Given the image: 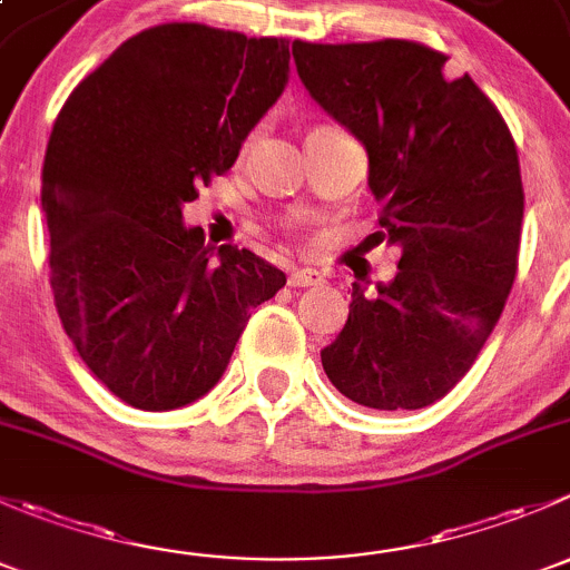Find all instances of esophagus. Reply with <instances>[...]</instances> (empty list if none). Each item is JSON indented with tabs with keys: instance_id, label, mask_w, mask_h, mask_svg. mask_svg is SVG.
<instances>
[{
	"instance_id": "1",
	"label": "esophagus",
	"mask_w": 570,
	"mask_h": 570,
	"mask_svg": "<svg viewBox=\"0 0 570 570\" xmlns=\"http://www.w3.org/2000/svg\"><path fill=\"white\" fill-rule=\"evenodd\" d=\"M322 284H325V275L312 267L295 269V273L289 275V286H295V289H306V286H322Z\"/></svg>"
}]
</instances>
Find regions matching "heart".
<instances>
[{"label": "heart", "instance_id": "obj_1", "mask_svg": "<svg viewBox=\"0 0 570 570\" xmlns=\"http://www.w3.org/2000/svg\"><path fill=\"white\" fill-rule=\"evenodd\" d=\"M250 142H253V135L248 137V142H245V146H250Z\"/></svg>", "mask_w": 570, "mask_h": 570}]
</instances>
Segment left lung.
<instances>
[{"label":"left lung","mask_w":570,"mask_h":570,"mask_svg":"<svg viewBox=\"0 0 570 570\" xmlns=\"http://www.w3.org/2000/svg\"><path fill=\"white\" fill-rule=\"evenodd\" d=\"M312 99L358 137L396 275L366 297L322 366L375 411L433 405L471 370L519 267L524 187L508 124L469 73L413 40L292 43Z\"/></svg>","instance_id":"left-lung-1"}]
</instances>
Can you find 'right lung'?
<instances>
[{
	"instance_id": "right-lung-1",
	"label": "right lung",
	"mask_w": 570,
	"mask_h": 570,
	"mask_svg": "<svg viewBox=\"0 0 570 570\" xmlns=\"http://www.w3.org/2000/svg\"><path fill=\"white\" fill-rule=\"evenodd\" d=\"M289 79V40L159 24L62 105L43 159L55 306L79 358L140 411L200 400L286 284L256 253L204 245L184 204L223 176Z\"/></svg>"
}]
</instances>
